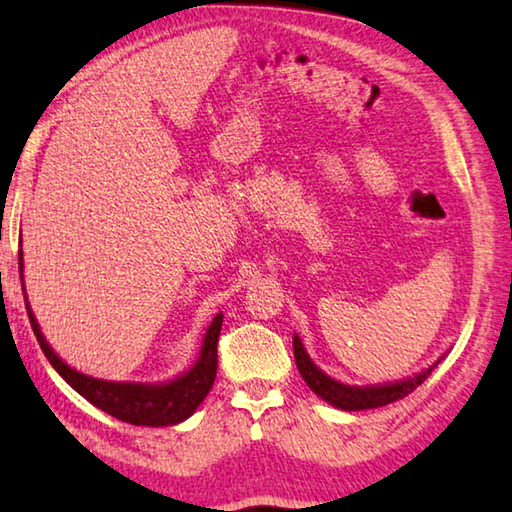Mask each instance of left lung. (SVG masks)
I'll use <instances>...</instances> for the list:
<instances>
[{
    "instance_id": "8db88e82",
    "label": "left lung",
    "mask_w": 512,
    "mask_h": 512,
    "mask_svg": "<svg viewBox=\"0 0 512 512\" xmlns=\"http://www.w3.org/2000/svg\"><path fill=\"white\" fill-rule=\"evenodd\" d=\"M294 358H296V367L300 371V376L307 385H310L312 392L316 396H321L323 401H328L330 405L342 410H369V408H383L387 403H394L408 396L410 392L424 383V380L431 376V371L442 362V358L437 360L433 367H428L426 371L417 373L415 378L408 380H399V383L392 385H378V387H353V385H344L339 380H332L326 376L316 364L310 360V355L305 353L300 339L294 335Z\"/></svg>"
}]
</instances>
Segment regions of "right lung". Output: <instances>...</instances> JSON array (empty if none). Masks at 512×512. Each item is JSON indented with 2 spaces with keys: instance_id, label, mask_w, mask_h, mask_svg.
I'll list each match as a JSON object with an SVG mask.
<instances>
[{
  "instance_id": "obj_1",
  "label": "right lung",
  "mask_w": 512,
  "mask_h": 512,
  "mask_svg": "<svg viewBox=\"0 0 512 512\" xmlns=\"http://www.w3.org/2000/svg\"><path fill=\"white\" fill-rule=\"evenodd\" d=\"M20 264V278H22V250L18 257ZM24 285V282H22ZM24 291V287H22ZM29 321L34 328V335L38 339L40 348H43L45 358L50 360L52 367L59 371V376L66 383L91 401L95 408L107 412V415L116 417L120 421L134 426H173L180 424L186 417L196 412L202 399L209 394L214 385L216 367H218V335H221L223 314H218L209 326L205 342H202V351L198 362L193 364L184 376L170 380L166 385H141V383H111V380H100L84 376L75 369H70L59 355H56L50 344L45 342L43 332H40L38 323L31 314L29 305Z\"/></svg>"
}]
</instances>
